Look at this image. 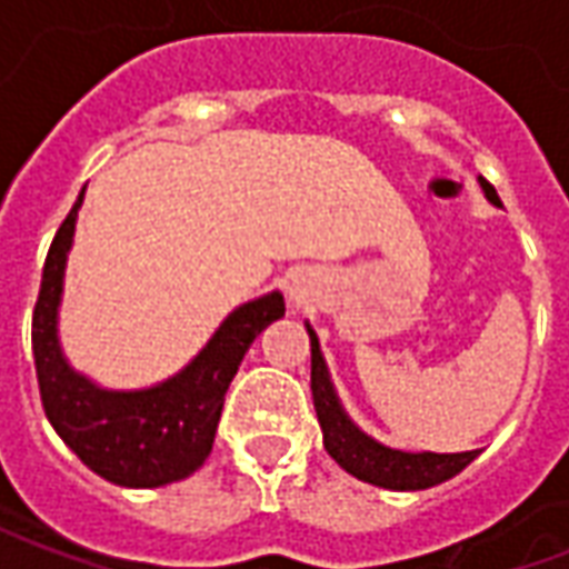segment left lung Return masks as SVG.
<instances>
[{
  "label": "left lung",
  "instance_id": "8db88e82",
  "mask_svg": "<svg viewBox=\"0 0 569 569\" xmlns=\"http://www.w3.org/2000/svg\"><path fill=\"white\" fill-rule=\"evenodd\" d=\"M478 182L485 188L490 203L500 207V198L490 186L488 179L478 176ZM310 335V393H313V408H317V420L322 427V445L332 457L335 463L347 469L350 476L359 481H369L378 488L387 490H427L436 488L441 481H448L457 472H463L466 466L472 463L478 451H460V453H432V451H396L387 448L381 441L366 436L362 429L347 418L341 408V399L335 393V383L326 369L322 359L320 338L308 326Z\"/></svg>",
  "mask_w": 569,
  "mask_h": 569
}]
</instances>
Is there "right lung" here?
<instances>
[{"mask_svg":"<svg viewBox=\"0 0 569 569\" xmlns=\"http://www.w3.org/2000/svg\"><path fill=\"white\" fill-rule=\"evenodd\" d=\"M84 191L57 228L32 310V357L44 415L79 460L121 488H161L188 478L210 457L224 393L249 345L286 313L283 296L231 310L207 347L173 378L146 390H103L72 369L57 338L67 256Z\"/></svg>","mask_w":569,"mask_h":569,"instance_id":"1","label":"right lung"}]
</instances>
